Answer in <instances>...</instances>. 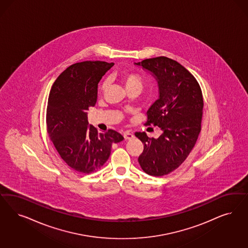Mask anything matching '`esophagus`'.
Segmentation results:
<instances>
[{
    "label": "esophagus",
    "instance_id": "1",
    "mask_svg": "<svg viewBox=\"0 0 248 248\" xmlns=\"http://www.w3.org/2000/svg\"><path fill=\"white\" fill-rule=\"evenodd\" d=\"M123 136L125 138V140H131V139H133L134 138V135L132 134V133H130V132H124L123 133Z\"/></svg>",
    "mask_w": 248,
    "mask_h": 248
}]
</instances>
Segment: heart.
Masks as SVG:
<instances>
[{
    "label": "heart",
    "instance_id": "obj_1",
    "mask_svg": "<svg viewBox=\"0 0 248 248\" xmlns=\"http://www.w3.org/2000/svg\"><path fill=\"white\" fill-rule=\"evenodd\" d=\"M122 80H123V83H124V85H125L127 89L132 88H138L140 89L142 88V81H141V78H140V76L137 75V74L125 73L122 77ZM108 81L105 80L104 82L102 83V85L100 86L99 90L101 92H103L105 89L108 88Z\"/></svg>",
    "mask_w": 248,
    "mask_h": 248
}]
</instances>
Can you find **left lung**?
Returning a JSON list of instances; mask_svg holds the SVG:
<instances>
[{"instance_id":"8db88e82","label":"left lung","mask_w":248,"mask_h":248,"mask_svg":"<svg viewBox=\"0 0 248 248\" xmlns=\"http://www.w3.org/2000/svg\"><path fill=\"white\" fill-rule=\"evenodd\" d=\"M134 64L157 81L159 96L147 111L146 125L162 131L158 139H151L145 132L135 133L144 145L138 160L147 174L166 175L184 162L198 139L203 108L202 90L191 73L168 57Z\"/></svg>"}]
</instances>
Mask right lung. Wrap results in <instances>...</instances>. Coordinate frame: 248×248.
I'll return each mask as SVG.
<instances>
[{"label":"right lung","instance_id":"obj_1","mask_svg":"<svg viewBox=\"0 0 248 248\" xmlns=\"http://www.w3.org/2000/svg\"><path fill=\"white\" fill-rule=\"evenodd\" d=\"M113 65L102 61L72 64L56 78L49 94L48 135L62 160L78 172L99 170L110 155L112 144L124 140L113 129L98 133L88 121V108L96 105L97 85Z\"/></svg>","mask_w":248,"mask_h":248}]
</instances>
